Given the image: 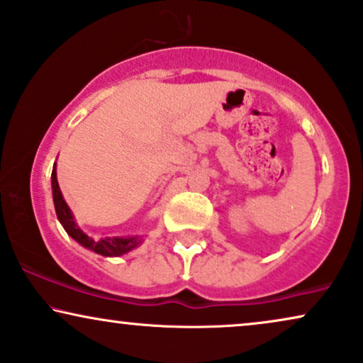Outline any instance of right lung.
Returning <instances> with one entry per match:
<instances>
[{"mask_svg": "<svg viewBox=\"0 0 363 363\" xmlns=\"http://www.w3.org/2000/svg\"><path fill=\"white\" fill-rule=\"evenodd\" d=\"M52 191H53V203L55 211H57L58 221L62 223V226L65 228L68 236H72L77 242H80L82 246L89 247V250L95 251L97 255L102 256H122L132 251L142 242L139 236H130V238H105V240H91L89 235H85L82 229L77 226L75 218H73L70 208H68L65 199H63L62 191H60L58 181H57V167L53 166L52 171Z\"/></svg>", "mask_w": 363, "mask_h": 363, "instance_id": "right-lung-1", "label": "right lung"}]
</instances>
